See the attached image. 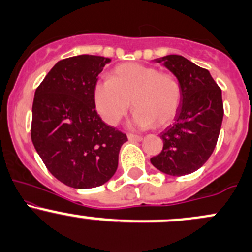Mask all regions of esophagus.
<instances>
[{
	"instance_id": "1",
	"label": "esophagus",
	"mask_w": 252,
	"mask_h": 252,
	"mask_svg": "<svg viewBox=\"0 0 252 252\" xmlns=\"http://www.w3.org/2000/svg\"><path fill=\"white\" fill-rule=\"evenodd\" d=\"M128 140L129 141H137V142H140V141L143 140V137H142V136H138V135L128 134Z\"/></svg>"
}]
</instances>
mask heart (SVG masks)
<instances>
[{
    "mask_svg": "<svg viewBox=\"0 0 252 252\" xmlns=\"http://www.w3.org/2000/svg\"><path fill=\"white\" fill-rule=\"evenodd\" d=\"M135 106L132 124L140 128L167 126L178 114L181 88L174 76L137 63L118 65L110 79L98 80L94 88L97 112L105 123L116 126Z\"/></svg>",
    "mask_w": 252,
    "mask_h": 252,
    "instance_id": "obj_1",
    "label": "heart"
}]
</instances>
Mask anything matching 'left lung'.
<instances>
[{
    "mask_svg": "<svg viewBox=\"0 0 252 252\" xmlns=\"http://www.w3.org/2000/svg\"><path fill=\"white\" fill-rule=\"evenodd\" d=\"M155 62L162 63L176 77L181 104L174 123L161 134L162 150L150 162L164 174H190L209 160L216 148L224 116L221 90L209 71L186 58L170 54Z\"/></svg>",
    "mask_w": 252,
    "mask_h": 252,
    "instance_id": "obj_1",
    "label": "left lung"
}]
</instances>
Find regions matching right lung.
I'll return each mask as SVG.
<instances>
[{
	"mask_svg": "<svg viewBox=\"0 0 252 252\" xmlns=\"http://www.w3.org/2000/svg\"><path fill=\"white\" fill-rule=\"evenodd\" d=\"M111 62L99 56L66 58L37 86L32 109V142L51 174L78 189L102 186L118 166L126 135L96 111L94 88Z\"/></svg>",
	"mask_w": 252,
	"mask_h": 252,
	"instance_id": "add662e5",
	"label": "right lung"
}]
</instances>
